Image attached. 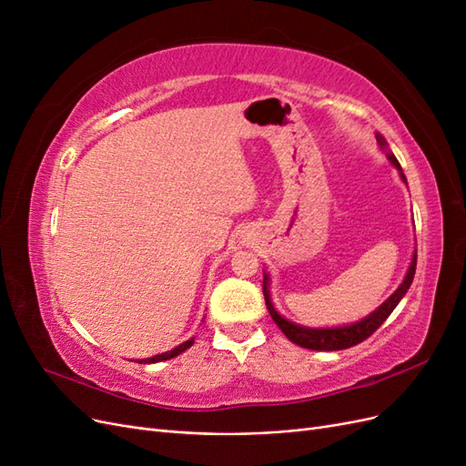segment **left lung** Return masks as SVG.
Listing matches in <instances>:
<instances>
[{
  "mask_svg": "<svg viewBox=\"0 0 466 466\" xmlns=\"http://www.w3.org/2000/svg\"><path fill=\"white\" fill-rule=\"evenodd\" d=\"M379 144L385 146V139L377 136ZM389 159L390 163L399 168L400 171V177L402 180L406 182V177L402 173V168L397 161V157H394L392 153H389ZM416 255L412 258V264L410 268H408V274L404 278V281L400 284V288L394 291L390 298L380 305L377 311H373L370 317H365L363 320L356 322V324H350V327H340V329H303L299 327V324H293L286 319H281L276 309L270 301V293H268V276H264V286H262V291H264V301H266V307H268V313H270V317L274 319V322L279 327V330L284 332L289 340L293 344H298L301 348H309V350H319V351H334V350H346V348H351L356 346L363 340H368V338L380 327L387 320V317L394 311V307L399 305V301L404 298V293L408 291V288H410L412 279H414V272H416Z\"/></svg>",
  "mask_w": 466,
  "mask_h": 466,
  "instance_id": "1",
  "label": "left lung"
}]
</instances>
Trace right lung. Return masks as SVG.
I'll list each match as a JSON object with an SVG mask.
<instances>
[{"instance_id":"right-lung-1","label":"right lung","mask_w":466,"mask_h":466,"mask_svg":"<svg viewBox=\"0 0 466 466\" xmlns=\"http://www.w3.org/2000/svg\"><path fill=\"white\" fill-rule=\"evenodd\" d=\"M194 344V338H190V340H187L185 344H180V346H177L175 350H171V351H165V354H159V356H153V358H149V360H142V363H157V361H165V360H171V358H175V356H178V354H182V351L185 350H188L190 346Z\"/></svg>"}]
</instances>
